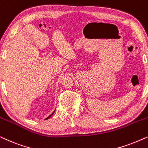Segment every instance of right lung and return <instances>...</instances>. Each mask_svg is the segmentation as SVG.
Segmentation results:
<instances>
[{
	"label": "right lung",
	"mask_w": 148,
	"mask_h": 148,
	"mask_svg": "<svg viewBox=\"0 0 148 148\" xmlns=\"http://www.w3.org/2000/svg\"><path fill=\"white\" fill-rule=\"evenodd\" d=\"M54 112H53V113H54ZM53 113H52V114H50V116H48V117H47V118H46V119H49V118H50V116H52V114H53Z\"/></svg>",
	"instance_id": "right-lung-1"
}]
</instances>
